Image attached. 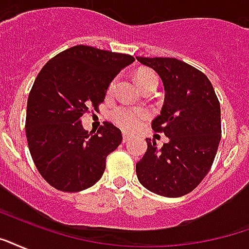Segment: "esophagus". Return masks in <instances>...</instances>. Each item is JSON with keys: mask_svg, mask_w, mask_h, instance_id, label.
<instances>
[{"mask_svg": "<svg viewBox=\"0 0 249 249\" xmlns=\"http://www.w3.org/2000/svg\"><path fill=\"white\" fill-rule=\"evenodd\" d=\"M129 140H130V136H129L128 133H124V134H123V141L128 142Z\"/></svg>", "mask_w": 249, "mask_h": 249, "instance_id": "34e87169", "label": "esophagus"}]
</instances>
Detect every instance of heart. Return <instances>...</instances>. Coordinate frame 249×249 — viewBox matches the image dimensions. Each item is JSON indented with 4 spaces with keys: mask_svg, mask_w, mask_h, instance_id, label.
<instances>
[{
    "mask_svg": "<svg viewBox=\"0 0 249 249\" xmlns=\"http://www.w3.org/2000/svg\"><path fill=\"white\" fill-rule=\"evenodd\" d=\"M117 79H112V82L109 83L108 91L111 92L115 89ZM137 81L140 83V86L145 85L149 82H155L158 83V77L151 71H141L137 74ZM146 117V112L142 108H134V107H126V106H120L116 107L115 109H112L111 112V119L112 121L120 126L124 130L132 132L142 124V121Z\"/></svg>",
    "mask_w": 249,
    "mask_h": 249,
    "instance_id": "b5f03b06",
    "label": "heart"
}]
</instances>
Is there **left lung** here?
Returning <instances> with one entry per match:
<instances>
[{
	"label": "left lung",
	"mask_w": 249,
	"mask_h": 249,
	"mask_svg": "<svg viewBox=\"0 0 249 249\" xmlns=\"http://www.w3.org/2000/svg\"><path fill=\"white\" fill-rule=\"evenodd\" d=\"M159 74L164 86L160 115L151 123L168 142L157 147L146 138L147 150L136 164L140 183L164 197H181L208 175L221 141V106L202 71L171 57H137Z\"/></svg>",
	"instance_id": "1"
}]
</instances>
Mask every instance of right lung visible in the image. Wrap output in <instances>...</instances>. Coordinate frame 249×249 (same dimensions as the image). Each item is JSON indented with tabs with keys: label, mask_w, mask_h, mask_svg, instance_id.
I'll return each instance as SVG.
<instances>
[{
	"label": "right lung",
	"mask_w": 249,
	"mask_h": 249,
	"mask_svg": "<svg viewBox=\"0 0 249 249\" xmlns=\"http://www.w3.org/2000/svg\"><path fill=\"white\" fill-rule=\"evenodd\" d=\"M134 57L75 45L51 58L37 74L27 100L26 137L32 160L48 184L62 192L92 187L106 158L123 141L106 121L87 132L81 117L103 103L109 83Z\"/></svg>",
	"instance_id": "add662e5"
}]
</instances>
